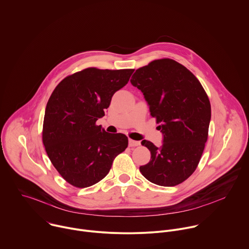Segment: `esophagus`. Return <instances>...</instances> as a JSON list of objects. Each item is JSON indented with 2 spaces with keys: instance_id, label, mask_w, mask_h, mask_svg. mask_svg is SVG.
<instances>
[{
  "instance_id": "obj_1",
  "label": "esophagus",
  "mask_w": 249,
  "mask_h": 249,
  "mask_svg": "<svg viewBox=\"0 0 249 249\" xmlns=\"http://www.w3.org/2000/svg\"><path fill=\"white\" fill-rule=\"evenodd\" d=\"M128 145L129 147H136V146H139L140 145V142L139 141H135V140H132V139H128Z\"/></svg>"
}]
</instances>
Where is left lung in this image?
Returning <instances> with one entry per match:
<instances>
[{
    "label": "left lung",
    "instance_id": "left-lung-1",
    "mask_svg": "<svg viewBox=\"0 0 249 249\" xmlns=\"http://www.w3.org/2000/svg\"><path fill=\"white\" fill-rule=\"evenodd\" d=\"M130 83L142 91L163 134L160 148L141 142L151 160L140 172L154 184L176 186L193 174L201 158L211 118L207 94L192 72L169 58L137 69Z\"/></svg>",
    "mask_w": 249,
    "mask_h": 249
}]
</instances>
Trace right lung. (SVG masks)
I'll use <instances>...</instances> for the list:
<instances>
[{
	"mask_svg": "<svg viewBox=\"0 0 249 249\" xmlns=\"http://www.w3.org/2000/svg\"><path fill=\"white\" fill-rule=\"evenodd\" d=\"M133 71L87 68L63 79L52 93L43 143L53 166L74 187L87 188L102 180L126 149L124 134L108 133L95 123Z\"/></svg>",
	"mask_w": 249,
	"mask_h": 249,
	"instance_id": "right-lung-1",
	"label": "right lung"
}]
</instances>
